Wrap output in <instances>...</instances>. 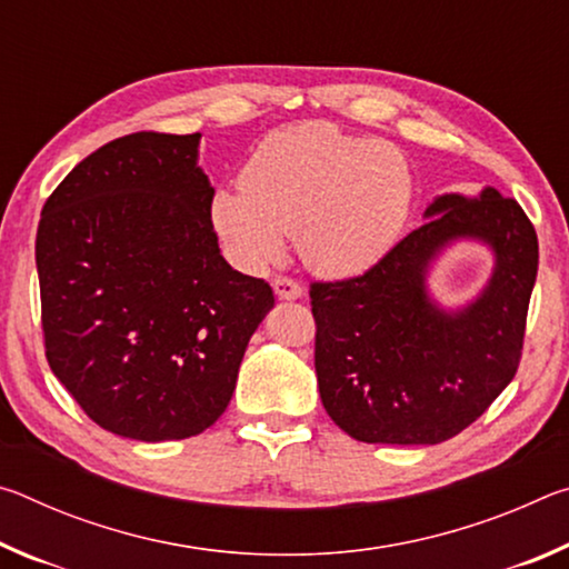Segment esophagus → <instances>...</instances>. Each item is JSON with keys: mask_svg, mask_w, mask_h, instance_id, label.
Instances as JSON below:
<instances>
[{"mask_svg": "<svg viewBox=\"0 0 569 569\" xmlns=\"http://www.w3.org/2000/svg\"><path fill=\"white\" fill-rule=\"evenodd\" d=\"M273 291H276L278 298H281V301H296V298L303 296L301 283H296L293 278H286V276H278L276 278Z\"/></svg>", "mask_w": 569, "mask_h": 569, "instance_id": "obj_1", "label": "esophagus"}]
</instances>
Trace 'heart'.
I'll return each instance as SVG.
<instances>
[{"mask_svg": "<svg viewBox=\"0 0 569 569\" xmlns=\"http://www.w3.org/2000/svg\"><path fill=\"white\" fill-rule=\"evenodd\" d=\"M240 182L216 190L210 220L230 256L250 271L281 261L293 233L313 273L369 271L397 246L413 203L401 150L329 122L268 132Z\"/></svg>", "mask_w": 569, "mask_h": 569, "instance_id": "b5f03b06", "label": "heart"}]
</instances>
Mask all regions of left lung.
I'll return each mask as SVG.
<instances>
[{
	"instance_id": "left-lung-1",
	"label": "left lung",
	"mask_w": 569,
	"mask_h": 569,
	"mask_svg": "<svg viewBox=\"0 0 569 569\" xmlns=\"http://www.w3.org/2000/svg\"><path fill=\"white\" fill-rule=\"evenodd\" d=\"M427 223L363 276L311 283L316 377L323 409L366 445H439L489 409L522 359L539 246L517 200L485 188L447 192ZM479 239L496 253L482 293L441 309L426 276L440 250Z\"/></svg>"
}]
</instances>
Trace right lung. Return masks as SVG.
<instances>
[{"instance_id": "right-lung-1", "label": "right lung", "mask_w": 569, "mask_h": 569, "mask_svg": "<svg viewBox=\"0 0 569 569\" xmlns=\"http://www.w3.org/2000/svg\"><path fill=\"white\" fill-rule=\"evenodd\" d=\"M198 146L200 132L108 142L54 188L37 228L47 361L118 437L213 427L276 303L263 278L220 256Z\"/></svg>"}]
</instances>
